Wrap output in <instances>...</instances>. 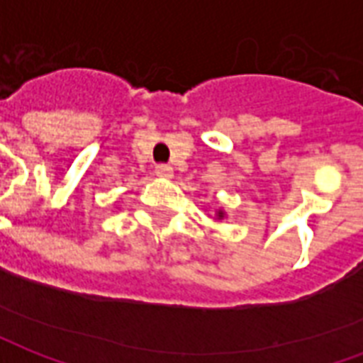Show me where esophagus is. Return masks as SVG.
<instances>
[{"instance_id": "esophagus-1", "label": "esophagus", "mask_w": 363, "mask_h": 363, "mask_svg": "<svg viewBox=\"0 0 363 363\" xmlns=\"http://www.w3.org/2000/svg\"><path fill=\"white\" fill-rule=\"evenodd\" d=\"M155 174H157L159 179H173V167L169 165H157L155 167Z\"/></svg>"}]
</instances>
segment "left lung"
<instances>
[{
	"instance_id": "1",
	"label": "left lung",
	"mask_w": 363,
	"mask_h": 363,
	"mask_svg": "<svg viewBox=\"0 0 363 363\" xmlns=\"http://www.w3.org/2000/svg\"><path fill=\"white\" fill-rule=\"evenodd\" d=\"M225 218H228V212H225L223 208H218V210H216V213H213V220L216 221L225 220Z\"/></svg>"
}]
</instances>
